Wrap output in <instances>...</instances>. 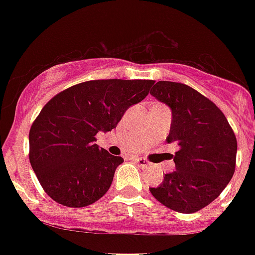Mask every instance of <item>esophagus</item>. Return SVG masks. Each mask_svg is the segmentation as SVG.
Here are the masks:
<instances>
[{
    "mask_svg": "<svg viewBox=\"0 0 255 255\" xmlns=\"http://www.w3.org/2000/svg\"><path fill=\"white\" fill-rule=\"evenodd\" d=\"M133 160H135L136 164H137L140 168L149 167V161H148V160H145V159H143V157H135Z\"/></svg>",
    "mask_w": 255,
    "mask_h": 255,
    "instance_id": "esophagus-1",
    "label": "esophagus"
}]
</instances>
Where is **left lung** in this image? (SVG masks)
I'll return each mask as SVG.
<instances>
[{
  "mask_svg": "<svg viewBox=\"0 0 255 255\" xmlns=\"http://www.w3.org/2000/svg\"><path fill=\"white\" fill-rule=\"evenodd\" d=\"M151 95L172 110L167 141L180 148L176 169L149 190L169 209L194 213L214 201L233 177L237 139L221 110L194 88L160 81Z\"/></svg>",
  "mask_w": 255,
  "mask_h": 255,
  "instance_id": "8db88e82",
  "label": "left lung"
}]
</instances>
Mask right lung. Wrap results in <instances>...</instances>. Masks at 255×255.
<instances>
[{
    "label": "right lung",
    "mask_w": 255,
    "mask_h": 255,
    "mask_svg": "<svg viewBox=\"0 0 255 255\" xmlns=\"http://www.w3.org/2000/svg\"><path fill=\"white\" fill-rule=\"evenodd\" d=\"M153 81L99 79L71 86L50 99L29 132V159L43 190L70 208L107 193L123 157L99 148L96 133L115 128L148 95Z\"/></svg>",
    "instance_id": "add662e5"
}]
</instances>
